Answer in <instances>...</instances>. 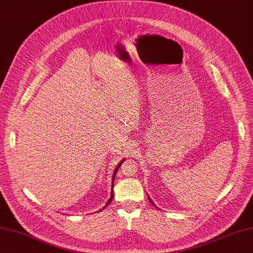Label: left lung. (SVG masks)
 <instances>
[{
  "label": "left lung",
  "mask_w": 253,
  "mask_h": 253,
  "mask_svg": "<svg viewBox=\"0 0 253 253\" xmlns=\"http://www.w3.org/2000/svg\"><path fill=\"white\" fill-rule=\"evenodd\" d=\"M149 201H150L152 204H153V202H152V199H150V198H149ZM153 205H154V204H153Z\"/></svg>",
  "instance_id": "8db88e82"
}]
</instances>
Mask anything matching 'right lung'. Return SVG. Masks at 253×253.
Segmentation results:
<instances>
[{"mask_svg":"<svg viewBox=\"0 0 253 253\" xmlns=\"http://www.w3.org/2000/svg\"><path fill=\"white\" fill-rule=\"evenodd\" d=\"M124 161H125V158H124V160H123V161H121V162H120V164H119V165H117V166H116V168H115V170H114V172H113V178H112V189H113V185H114V179H115V175H116V172H117V170H119V169H120V167L122 166V164H123V163H124ZM112 192H113V191H112ZM113 196H114V195H113V193H111V197H110V199H109V201H108V203H107V204H105V207H107V206H108V205H109V204L111 203V201H112V198H113ZM105 207H103L102 209H100V210H103V209H104ZM100 210H99V211H100Z\"/></svg>","mask_w":253,"mask_h":253,"instance_id":"obj_1","label":"right lung"}]
</instances>
